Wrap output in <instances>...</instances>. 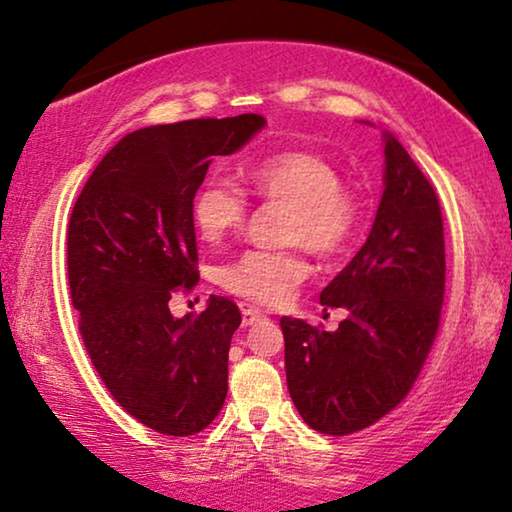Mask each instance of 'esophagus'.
<instances>
[{"label":"esophagus","mask_w":512,"mask_h":512,"mask_svg":"<svg viewBox=\"0 0 512 512\" xmlns=\"http://www.w3.org/2000/svg\"><path fill=\"white\" fill-rule=\"evenodd\" d=\"M263 314H261V310H254V307H247V310L242 312V326H251V324H256L258 319H261Z\"/></svg>","instance_id":"1"}]
</instances>
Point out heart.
<instances>
[{"label": "heart", "instance_id": "b5f03b06", "mask_svg": "<svg viewBox=\"0 0 512 512\" xmlns=\"http://www.w3.org/2000/svg\"><path fill=\"white\" fill-rule=\"evenodd\" d=\"M242 179L261 198L289 205L286 240L303 242L319 256L347 247L359 226V200L342 186L331 160L312 151H282L242 167ZM247 202L235 188L209 181L195 195L193 221L207 242H219L242 226ZM307 275L298 251L251 249L221 270V284L256 305H277Z\"/></svg>", "mask_w": 512, "mask_h": 512}]
</instances>
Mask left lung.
Segmentation results:
<instances>
[{
	"label": "left lung",
	"mask_w": 512,
	"mask_h": 512,
	"mask_svg": "<svg viewBox=\"0 0 512 512\" xmlns=\"http://www.w3.org/2000/svg\"><path fill=\"white\" fill-rule=\"evenodd\" d=\"M384 188L373 228L319 303L345 307L335 331L282 317L291 401L314 431L347 436L403 401L436 338L445 237L436 191L382 130Z\"/></svg>",
	"instance_id": "8db88e82"
}]
</instances>
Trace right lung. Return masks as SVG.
Here are the masks:
<instances>
[{
    "label": "right lung",
    "instance_id": "right-lung-1",
    "mask_svg": "<svg viewBox=\"0 0 512 512\" xmlns=\"http://www.w3.org/2000/svg\"><path fill=\"white\" fill-rule=\"evenodd\" d=\"M263 128L258 114L139 128L111 146L72 209L67 270L83 342L118 405L165 436L202 431L226 401L237 305L212 296L177 319L167 303L200 279L193 198L209 163Z\"/></svg>",
    "mask_w": 512,
    "mask_h": 512
}]
</instances>
